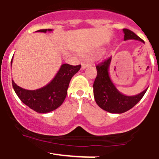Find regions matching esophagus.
Returning a JSON list of instances; mask_svg holds the SVG:
<instances>
[{
	"label": "esophagus",
	"mask_w": 159,
	"mask_h": 159,
	"mask_svg": "<svg viewBox=\"0 0 159 159\" xmlns=\"http://www.w3.org/2000/svg\"><path fill=\"white\" fill-rule=\"evenodd\" d=\"M90 66L89 62H87V61H85V62H83L82 63H81V69L85 70L87 66Z\"/></svg>",
	"instance_id": "34e87169"
}]
</instances>
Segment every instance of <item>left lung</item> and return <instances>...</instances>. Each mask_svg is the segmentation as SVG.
<instances>
[{
  "mask_svg": "<svg viewBox=\"0 0 159 159\" xmlns=\"http://www.w3.org/2000/svg\"><path fill=\"white\" fill-rule=\"evenodd\" d=\"M124 40L135 39L144 43L142 39L131 30L124 28ZM111 57L104 59L96 66L97 75L93 83V95L97 105L111 113H123L128 111L142 99L147 89L135 96H125L119 92L111 81L108 69Z\"/></svg>",
  "mask_w": 159,
  "mask_h": 159,
  "instance_id": "8db88e82",
  "label": "left lung"
}]
</instances>
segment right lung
Listing matches in <instances>:
<instances>
[{
	"instance_id": "add662e5",
	"label": "right lung",
	"mask_w": 159,
	"mask_h": 159,
	"mask_svg": "<svg viewBox=\"0 0 159 159\" xmlns=\"http://www.w3.org/2000/svg\"><path fill=\"white\" fill-rule=\"evenodd\" d=\"M51 29L39 30V32L51 31ZM81 68V65L62 64L52 81L40 89L27 90L18 86L13 81L12 86L16 93L24 104L39 113H48L58 108L63 103L67 94L70 81Z\"/></svg>"
}]
</instances>
